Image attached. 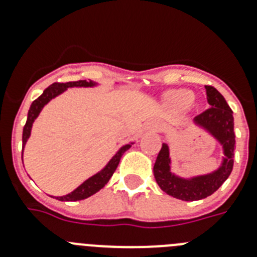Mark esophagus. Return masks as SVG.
<instances>
[{"instance_id": "obj_1", "label": "esophagus", "mask_w": 257, "mask_h": 257, "mask_svg": "<svg viewBox=\"0 0 257 257\" xmlns=\"http://www.w3.org/2000/svg\"><path fill=\"white\" fill-rule=\"evenodd\" d=\"M151 128H152V130H157V128H158V124L153 123V124H152V126H151Z\"/></svg>"}]
</instances>
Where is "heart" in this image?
<instances>
[{"label":"heart","instance_id":"1","mask_svg":"<svg viewBox=\"0 0 257 257\" xmlns=\"http://www.w3.org/2000/svg\"><path fill=\"white\" fill-rule=\"evenodd\" d=\"M193 94L189 90H176V91L172 92L171 99L175 104L178 105H187L192 101Z\"/></svg>","mask_w":257,"mask_h":257}]
</instances>
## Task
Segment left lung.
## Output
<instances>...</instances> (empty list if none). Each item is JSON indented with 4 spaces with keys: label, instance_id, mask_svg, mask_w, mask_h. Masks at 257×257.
Returning a JSON list of instances; mask_svg holds the SVG:
<instances>
[{
    "label": "left lung",
    "instance_id": "1",
    "mask_svg": "<svg viewBox=\"0 0 257 257\" xmlns=\"http://www.w3.org/2000/svg\"><path fill=\"white\" fill-rule=\"evenodd\" d=\"M207 101L211 105L207 110L197 115L193 122L211 134L222 147L221 165L219 169L206 175L185 179L171 172V158L169 145L163 143L157 156L153 174L157 184L169 196L181 201H199L216 192L229 178L233 170V157L235 148L234 118L230 106L216 88L205 86Z\"/></svg>",
    "mask_w": 257,
    "mask_h": 257
}]
</instances>
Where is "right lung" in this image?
<instances>
[{
    "mask_svg": "<svg viewBox=\"0 0 257 257\" xmlns=\"http://www.w3.org/2000/svg\"><path fill=\"white\" fill-rule=\"evenodd\" d=\"M96 82H92V81H86V79H81V81H74V82H67V83H52L49 87L44 91V94L38 96L33 103L31 104V108L28 110V117H27L26 126L23 128V151H24V147H26L27 142H28L29 136H31L32 126H33V122L36 121V118L38 117V114L41 113V110L44 109V106L49 103L50 100H52L54 97H56L58 95L63 94V92L70 87H94L96 86ZM134 143L130 144H126L123 147L118 149L117 153L112 157V160L109 161L105 165L101 171H99L97 174L92 175L91 178H88L87 180L83 181L78 188L70 192L67 196L61 197H55L59 201H81V199H86L90 196L95 194L96 192L101 189V188L105 187V184L108 183L109 179L112 178L113 172L117 169L118 163L121 161V157L123 156L124 152L127 149H130V147ZM23 154V152H22Z\"/></svg>",
    "mask_w": 257,
    "mask_h": 257,
    "instance_id": "right-lung-1",
    "label": "right lung"
}]
</instances>
